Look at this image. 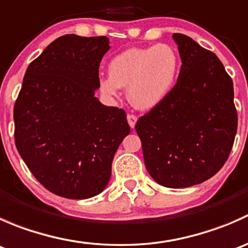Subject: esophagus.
<instances>
[{"label":"esophagus","mask_w":248,"mask_h":248,"mask_svg":"<svg viewBox=\"0 0 248 248\" xmlns=\"http://www.w3.org/2000/svg\"><path fill=\"white\" fill-rule=\"evenodd\" d=\"M127 121H128V124L131 128H134L137 124V116L133 114H128L127 115Z\"/></svg>","instance_id":"1"}]
</instances>
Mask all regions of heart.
I'll return each instance as SVG.
<instances>
[{"mask_svg": "<svg viewBox=\"0 0 248 248\" xmlns=\"http://www.w3.org/2000/svg\"><path fill=\"white\" fill-rule=\"evenodd\" d=\"M179 69V55L169 44L131 47L110 61L109 77L99 80V90L114 98L119 96L120 87L127 86V98L132 106L149 110L169 96Z\"/></svg>", "mask_w": 248, "mask_h": 248, "instance_id": "heart-1", "label": "heart"}]
</instances>
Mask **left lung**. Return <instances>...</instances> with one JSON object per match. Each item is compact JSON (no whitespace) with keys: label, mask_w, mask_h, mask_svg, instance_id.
I'll use <instances>...</instances> for the list:
<instances>
[{"label":"left lung","mask_w":248,"mask_h":248,"mask_svg":"<svg viewBox=\"0 0 248 248\" xmlns=\"http://www.w3.org/2000/svg\"><path fill=\"white\" fill-rule=\"evenodd\" d=\"M181 69L169 96L137 121L145 167L157 184L185 188L214 176L237 128L232 80L214 52L172 34Z\"/></svg>","instance_id":"obj_1"}]
</instances>
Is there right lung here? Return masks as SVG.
Returning a JSON list of instances; mask_svg holds the SVG:
<instances>
[{
  "mask_svg": "<svg viewBox=\"0 0 248 248\" xmlns=\"http://www.w3.org/2000/svg\"><path fill=\"white\" fill-rule=\"evenodd\" d=\"M107 37L66 34L27 67L14 106L16 145L52 193L87 199L108 185L117 147L131 128L124 109L94 97Z\"/></svg>",
  "mask_w": 248,
  "mask_h": 248,
  "instance_id": "1",
  "label": "right lung"
}]
</instances>
